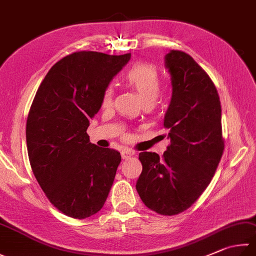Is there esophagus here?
Here are the masks:
<instances>
[{
    "label": "esophagus",
    "mask_w": 256,
    "mask_h": 256,
    "mask_svg": "<svg viewBox=\"0 0 256 256\" xmlns=\"http://www.w3.org/2000/svg\"><path fill=\"white\" fill-rule=\"evenodd\" d=\"M132 156V154L130 152H128V150H122V159H128V158H130Z\"/></svg>",
    "instance_id": "1"
}]
</instances>
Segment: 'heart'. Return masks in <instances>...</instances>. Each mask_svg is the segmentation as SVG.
<instances>
[{"mask_svg":"<svg viewBox=\"0 0 256 256\" xmlns=\"http://www.w3.org/2000/svg\"><path fill=\"white\" fill-rule=\"evenodd\" d=\"M124 81L130 89L137 92L146 107L154 104L160 92V78L155 66L150 64H137L132 66L124 76ZM112 89H106L101 100V106L104 108H109L112 106Z\"/></svg>","mask_w":256,"mask_h":256,"instance_id":"1","label":"heart"}]
</instances>
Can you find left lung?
I'll return each mask as SVG.
<instances>
[{"label":"left lung","mask_w":256,"mask_h":256,"mask_svg":"<svg viewBox=\"0 0 256 256\" xmlns=\"http://www.w3.org/2000/svg\"><path fill=\"white\" fill-rule=\"evenodd\" d=\"M172 94L164 127L170 144L164 152L139 154L142 172L136 190L142 203L160 215H177L198 200L223 155L220 101L213 81L187 53L165 56Z\"/></svg>","instance_id":"left-lung-1"}]
</instances>
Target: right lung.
<instances>
[{
    "instance_id": "1",
    "label": "right lung",
    "mask_w": 256,
    "mask_h": 256,
    "mask_svg": "<svg viewBox=\"0 0 256 256\" xmlns=\"http://www.w3.org/2000/svg\"><path fill=\"white\" fill-rule=\"evenodd\" d=\"M129 60L130 53H72L49 70L33 99L28 160L48 200L69 218L98 213L112 186L120 152L91 144L86 129L110 81Z\"/></svg>"
}]
</instances>
